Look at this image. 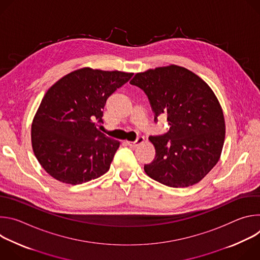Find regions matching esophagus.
Masks as SVG:
<instances>
[{
	"mask_svg": "<svg viewBox=\"0 0 260 260\" xmlns=\"http://www.w3.org/2000/svg\"><path fill=\"white\" fill-rule=\"evenodd\" d=\"M145 142V138L144 137H142V136H140V137H138V139L136 140V141H127L126 143H127V145L128 146H131V147H136V146H138V145H140V144H142V143H144Z\"/></svg>",
	"mask_w": 260,
	"mask_h": 260,
	"instance_id": "34e87169",
	"label": "esophagus"
}]
</instances>
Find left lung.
Wrapping results in <instances>:
<instances>
[{"label":"left lung","instance_id":"8db88e82","mask_svg":"<svg viewBox=\"0 0 260 260\" xmlns=\"http://www.w3.org/2000/svg\"><path fill=\"white\" fill-rule=\"evenodd\" d=\"M129 83L148 96L154 121L165 114L170 125L167 134L149 137L155 158L145 173L175 188L199 183L218 162L225 138L223 112L211 87L176 64L137 73Z\"/></svg>","mask_w":260,"mask_h":260}]
</instances>
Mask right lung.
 Returning a JSON list of instances; mask_svg holds the SVG:
<instances>
[{
  "label": "right lung",
  "mask_w": 260,
  "mask_h": 260,
  "mask_svg": "<svg viewBox=\"0 0 260 260\" xmlns=\"http://www.w3.org/2000/svg\"><path fill=\"white\" fill-rule=\"evenodd\" d=\"M134 73L82 68L45 93L31 123V146L54 179L82 184L107 173L120 142L100 132L107 99Z\"/></svg>",
  "instance_id": "add662e5"
}]
</instances>
